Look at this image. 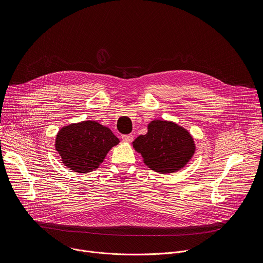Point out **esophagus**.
<instances>
[{"label":"esophagus","instance_id":"1","mask_svg":"<svg viewBox=\"0 0 263 263\" xmlns=\"http://www.w3.org/2000/svg\"><path fill=\"white\" fill-rule=\"evenodd\" d=\"M122 139L126 142H132L133 135L132 134H124V135H122Z\"/></svg>","mask_w":263,"mask_h":263}]
</instances>
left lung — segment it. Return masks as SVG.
<instances>
[{
    "instance_id": "obj_1",
    "label": "left lung",
    "mask_w": 263,
    "mask_h": 263,
    "mask_svg": "<svg viewBox=\"0 0 263 263\" xmlns=\"http://www.w3.org/2000/svg\"><path fill=\"white\" fill-rule=\"evenodd\" d=\"M133 147L149 168L160 174L181 170L196 151L189 131L175 123L159 120L148 124L147 133L139 135L133 141Z\"/></svg>"
}]
</instances>
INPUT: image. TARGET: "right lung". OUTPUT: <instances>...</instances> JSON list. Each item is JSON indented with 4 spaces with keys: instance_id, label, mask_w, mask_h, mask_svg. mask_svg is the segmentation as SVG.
<instances>
[{
    "instance_id": "add662e5",
    "label": "right lung",
    "mask_w": 263,
    "mask_h": 263,
    "mask_svg": "<svg viewBox=\"0 0 263 263\" xmlns=\"http://www.w3.org/2000/svg\"><path fill=\"white\" fill-rule=\"evenodd\" d=\"M120 142L112 131L95 121L63 127L56 137V151L63 164L80 174L97 170L109 149Z\"/></svg>"
}]
</instances>
